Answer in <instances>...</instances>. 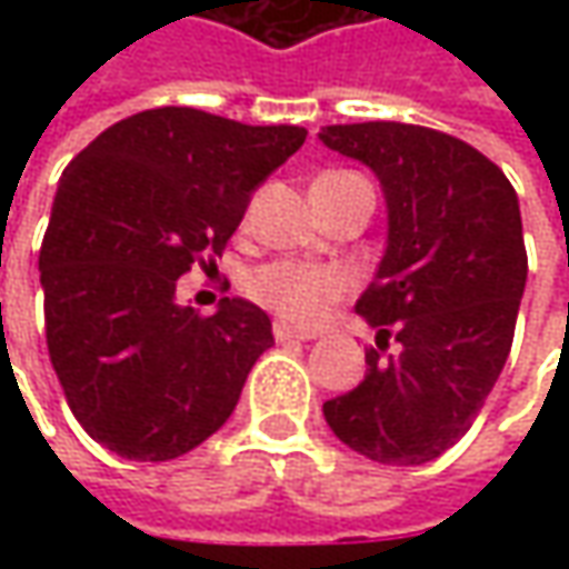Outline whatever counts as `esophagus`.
Here are the masks:
<instances>
[{
    "instance_id": "1",
    "label": "esophagus",
    "mask_w": 569,
    "mask_h": 569,
    "mask_svg": "<svg viewBox=\"0 0 569 569\" xmlns=\"http://www.w3.org/2000/svg\"><path fill=\"white\" fill-rule=\"evenodd\" d=\"M274 339L278 341H310L317 339V332H303V329H295L288 322H274Z\"/></svg>"
}]
</instances>
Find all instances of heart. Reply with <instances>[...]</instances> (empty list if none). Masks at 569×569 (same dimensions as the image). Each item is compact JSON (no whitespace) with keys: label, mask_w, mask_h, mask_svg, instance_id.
<instances>
[{"label":"heart","mask_w":569,"mask_h":569,"mask_svg":"<svg viewBox=\"0 0 569 569\" xmlns=\"http://www.w3.org/2000/svg\"><path fill=\"white\" fill-rule=\"evenodd\" d=\"M348 291V278L339 269L303 266V262H274L252 274L250 295L288 322L310 326L317 322L332 300Z\"/></svg>","instance_id":"heart-1"}]
</instances>
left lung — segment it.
Instances as JSON below:
<instances>
[{"label":"left lung","instance_id":"8db88e82","mask_svg":"<svg viewBox=\"0 0 569 569\" xmlns=\"http://www.w3.org/2000/svg\"><path fill=\"white\" fill-rule=\"evenodd\" d=\"M319 142L370 167L386 199V250L355 303L377 348L322 415L367 459L425 466L469 430L510 355L529 274L519 199L500 167L437 129L345 122Z\"/></svg>","mask_w":569,"mask_h":569}]
</instances>
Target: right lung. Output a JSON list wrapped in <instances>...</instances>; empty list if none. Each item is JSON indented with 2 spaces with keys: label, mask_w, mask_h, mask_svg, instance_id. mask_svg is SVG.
<instances>
[{
  "label": "right lung",
  "mask_w": 569,
  "mask_h": 569,
  "mask_svg": "<svg viewBox=\"0 0 569 569\" xmlns=\"http://www.w3.org/2000/svg\"><path fill=\"white\" fill-rule=\"evenodd\" d=\"M307 139L158 107L100 132L62 170L40 247L47 348L91 440L167 462L208 440L272 348V319L243 297L211 317L177 300V278L221 256L252 189Z\"/></svg>",
  "instance_id": "1"
}]
</instances>
